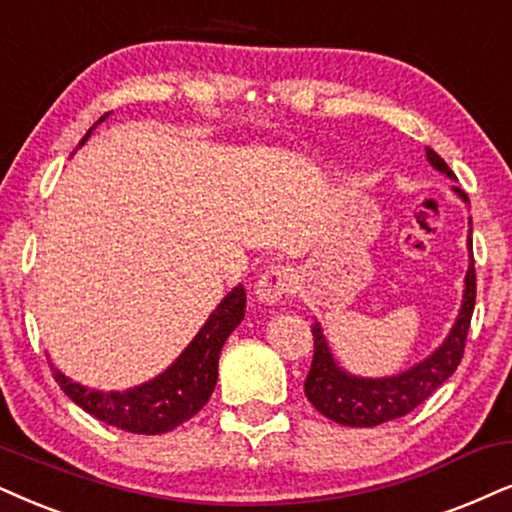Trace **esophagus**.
Listing matches in <instances>:
<instances>
[{
  "label": "esophagus",
  "mask_w": 512,
  "mask_h": 512,
  "mask_svg": "<svg viewBox=\"0 0 512 512\" xmlns=\"http://www.w3.org/2000/svg\"><path fill=\"white\" fill-rule=\"evenodd\" d=\"M293 288H295L293 269L276 264V267H269L260 276V281H257L255 286V295L257 300L264 304H276L281 302L288 293H293Z\"/></svg>",
  "instance_id": "1"
}]
</instances>
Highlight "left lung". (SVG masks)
Masks as SVG:
<instances>
[{"instance_id": "1", "label": "left lung", "mask_w": 512, "mask_h": 512, "mask_svg": "<svg viewBox=\"0 0 512 512\" xmlns=\"http://www.w3.org/2000/svg\"><path fill=\"white\" fill-rule=\"evenodd\" d=\"M430 165L435 170L444 172L446 177L456 179L451 167L444 163L432 148H425ZM454 191L470 205L465 191L454 186ZM472 231V219H470ZM470 264L465 274L463 304L458 319L446 335V340L439 345L428 359L411 366L409 371L390 375V378H359V375L347 373L333 359L331 347H328L326 335H323L319 323L312 326L314 335V359L309 368L307 380H304V394L312 401L314 409L326 418L335 420L349 428H373V425L387 423V420L401 418L411 413L418 404H423L439 385L446 383L461 364L465 340H468V328L475 309L477 295V278H475V260H472V238L468 236Z\"/></svg>"}]
</instances>
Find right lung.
<instances>
[{
    "mask_svg": "<svg viewBox=\"0 0 512 512\" xmlns=\"http://www.w3.org/2000/svg\"><path fill=\"white\" fill-rule=\"evenodd\" d=\"M106 118L108 113L99 122ZM92 129L84 134L80 146L89 139ZM243 316L245 290L243 286H236L217 304V309L191 340V345L179 354V359L165 373L144 385L129 387L125 392L87 390L84 385L66 378L54 364H51V371H54L61 390L101 423L134 432V435H163V432L186 423L208 404L217 383L219 352H222L226 338L243 321Z\"/></svg>",
    "mask_w": 512,
    "mask_h": 512,
    "instance_id": "add662e5",
    "label": "right lung"
}]
</instances>
